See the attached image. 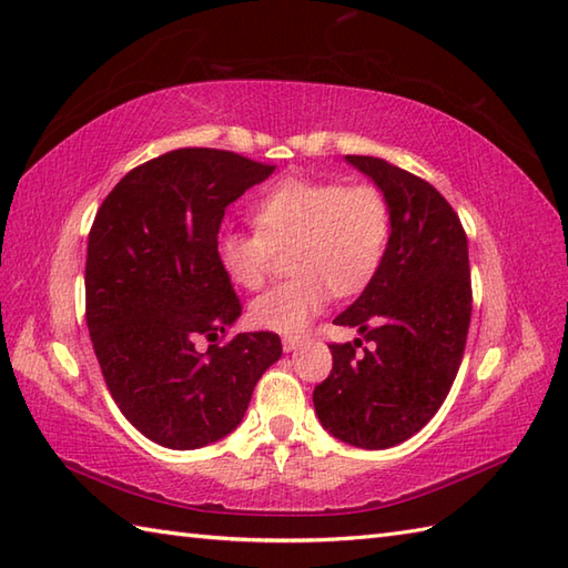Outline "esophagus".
<instances>
[{
    "label": "esophagus",
    "mask_w": 568,
    "mask_h": 568,
    "mask_svg": "<svg viewBox=\"0 0 568 568\" xmlns=\"http://www.w3.org/2000/svg\"><path fill=\"white\" fill-rule=\"evenodd\" d=\"M303 344H305L303 336H285V339H283V352H287V354L297 352V348L303 346Z\"/></svg>",
    "instance_id": "34e87169"
}]
</instances>
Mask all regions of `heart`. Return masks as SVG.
Returning <instances> with one entry per match:
<instances>
[{
  "label": "heart",
  "instance_id": "b5f03b06",
  "mask_svg": "<svg viewBox=\"0 0 568 568\" xmlns=\"http://www.w3.org/2000/svg\"><path fill=\"white\" fill-rule=\"evenodd\" d=\"M258 232L224 229L216 258L229 281L258 291L273 248H287L291 281L251 303V320L277 334H300L327 305L332 291L352 295L364 287L390 236V207L371 185L339 180L285 178L253 204Z\"/></svg>",
  "mask_w": 568,
  "mask_h": 568
}]
</instances>
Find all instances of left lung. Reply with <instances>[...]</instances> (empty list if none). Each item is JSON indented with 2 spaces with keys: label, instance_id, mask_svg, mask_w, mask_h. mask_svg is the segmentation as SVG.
<instances>
[{
  "label": "left lung",
  "instance_id": "1",
  "mask_svg": "<svg viewBox=\"0 0 568 568\" xmlns=\"http://www.w3.org/2000/svg\"><path fill=\"white\" fill-rule=\"evenodd\" d=\"M390 207L383 258L334 324L373 348L332 344L329 378L312 395L332 437L388 449L413 437L449 395L470 322L468 241L452 204L425 180L373 155H344Z\"/></svg>",
  "mask_w": 568,
  "mask_h": 568
}]
</instances>
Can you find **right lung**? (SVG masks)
I'll list each match as a JSON object with an SVG mask.
<instances>
[{
  "label": "right lung",
  "instance_id": "1",
  "mask_svg": "<svg viewBox=\"0 0 568 568\" xmlns=\"http://www.w3.org/2000/svg\"><path fill=\"white\" fill-rule=\"evenodd\" d=\"M273 171L232 151L178 149L126 173L94 216L84 265L94 354L124 417L168 449L234 432L283 354L273 332L195 346L241 317L216 234L229 204Z\"/></svg>",
  "mask_w": 568,
  "mask_h": 568
}]
</instances>
